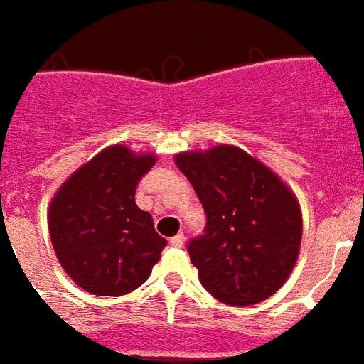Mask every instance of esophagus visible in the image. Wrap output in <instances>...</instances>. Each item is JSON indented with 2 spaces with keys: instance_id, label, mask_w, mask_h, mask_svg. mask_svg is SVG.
<instances>
[{
  "instance_id": "34e87169",
  "label": "esophagus",
  "mask_w": 364,
  "mask_h": 364,
  "mask_svg": "<svg viewBox=\"0 0 364 364\" xmlns=\"http://www.w3.org/2000/svg\"><path fill=\"white\" fill-rule=\"evenodd\" d=\"M184 240H186L184 232H178L176 237H172V238H171V244H172V246H174V248H180V246L184 244Z\"/></svg>"
}]
</instances>
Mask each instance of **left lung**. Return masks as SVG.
Instances as JSON below:
<instances>
[{
  "label": "left lung",
  "mask_w": 364,
  "mask_h": 364,
  "mask_svg": "<svg viewBox=\"0 0 364 364\" xmlns=\"http://www.w3.org/2000/svg\"><path fill=\"white\" fill-rule=\"evenodd\" d=\"M174 163L208 215L205 235L188 244L201 285L232 306L269 299L301 250L302 213L293 190L237 145L186 151Z\"/></svg>",
  "instance_id": "1"
}]
</instances>
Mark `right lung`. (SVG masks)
<instances>
[{
    "label": "right lung",
    "mask_w": 364,
    "mask_h": 364,
    "mask_svg": "<svg viewBox=\"0 0 364 364\" xmlns=\"http://www.w3.org/2000/svg\"><path fill=\"white\" fill-rule=\"evenodd\" d=\"M156 163L116 143L65 180L48 208L55 256L71 281L91 294L122 296L143 285L166 240L137 208V182Z\"/></svg>",
    "instance_id": "1"
}]
</instances>
